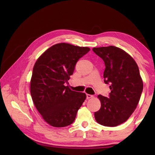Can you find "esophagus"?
I'll use <instances>...</instances> for the list:
<instances>
[{"mask_svg": "<svg viewBox=\"0 0 155 155\" xmlns=\"http://www.w3.org/2000/svg\"><path fill=\"white\" fill-rule=\"evenodd\" d=\"M86 97H87V99H90L91 98H93L94 96L93 95H91V94H86Z\"/></svg>", "mask_w": 155, "mask_h": 155, "instance_id": "1", "label": "esophagus"}]
</instances>
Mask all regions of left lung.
Masks as SVG:
<instances>
[{"mask_svg":"<svg viewBox=\"0 0 155 155\" xmlns=\"http://www.w3.org/2000/svg\"><path fill=\"white\" fill-rule=\"evenodd\" d=\"M103 60L104 82L110 85L109 97L99 95L101 107L94 113L96 120L106 127H116L127 121L137 106L143 91V81L135 60L114 46L94 48Z\"/></svg>","mask_w":155,"mask_h":155,"instance_id":"1","label":"left lung"}]
</instances>
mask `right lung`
Returning a JSON list of instances; mask_svg holds the SVG:
<instances>
[{"mask_svg": "<svg viewBox=\"0 0 155 155\" xmlns=\"http://www.w3.org/2000/svg\"><path fill=\"white\" fill-rule=\"evenodd\" d=\"M90 51L60 43L44 52L34 65L31 80V95L43 119L54 127L74 122L86 94L72 91L65 83L74 71L77 61Z\"/></svg>", "mask_w": 155, "mask_h": 155, "instance_id": "1", "label": "right lung"}]
</instances>
